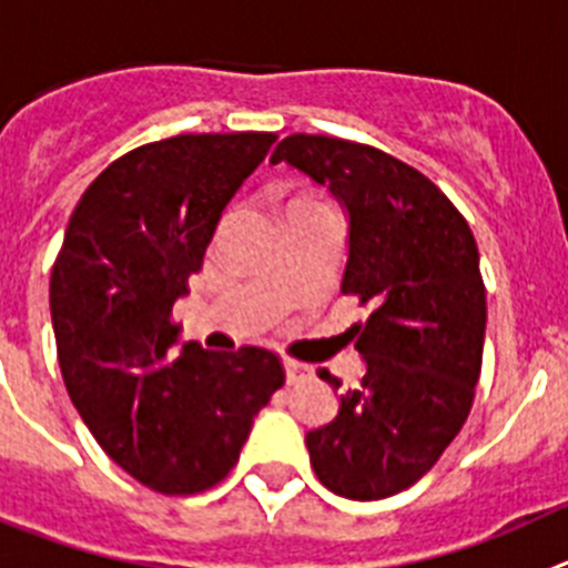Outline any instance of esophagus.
I'll use <instances>...</instances> for the list:
<instances>
[{"label":"esophagus","instance_id":"obj_1","mask_svg":"<svg viewBox=\"0 0 568 568\" xmlns=\"http://www.w3.org/2000/svg\"><path fill=\"white\" fill-rule=\"evenodd\" d=\"M283 367H285V379H288V385H294V382H305L311 379V365H305V362H296V359H288L285 356L283 359Z\"/></svg>","mask_w":568,"mask_h":568}]
</instances>
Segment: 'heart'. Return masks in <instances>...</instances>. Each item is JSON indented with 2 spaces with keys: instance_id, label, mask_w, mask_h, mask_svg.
<instances>
[{
  "instance_id": "heart-1",
  "label": "heart",
  "mask_w": 568,
  "mask_h": 568,
  "mask_svg": "<svg viewBox=\"0 0 568 568\" xmlns=\"http://www.w3.org/2000/svg\"><path fill=\"white\" fill-rule=\"evenodd\" d=\"M294 203H322L320 201V197H311V195H300V197H296V201ZM294 203H291V206H294Z\"/></svg>"
}]
</instances>
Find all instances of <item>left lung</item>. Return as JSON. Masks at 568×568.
<instances>
[{
  "label": "left lung",
  "mask_w": 568,
  "mask_h": 568,
  "mask_svg": "<svg viewBox=\"0 0 568 568\" xmlns=\"http://www.w3.org/2000/svg\"><path fill=\"white\" fill-rule=\"evenodd\" d=\"M280 161L347 209L342 294L371 311L351 328L367 371L334 422L305 436L311 467L331 493L387 498L430 473L473 407L487 328L478 246L430 178L376 146L296 132ZM320 379L342 385L328 371Z\"/></svg>",
  "instance_id": "obj_1"
}]
</instances>
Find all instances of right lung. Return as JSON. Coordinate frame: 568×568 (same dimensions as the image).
Instances as JSON below:
<instances>
[{
    "label": "right lung",
    "mask_w": 568,
    "mask_h": 568,
    "mask_svg": "<svg viewBox=\"0 0 568 568\" xmlns=\"http://www.w3.org/2000/svg\"><path fill=\"white\" fill-rule=\"evenodd\" d=\"M274 141L203 132L126 152L87 186L53 263L50 316L70 402L106 456L155 493L221 484L285 382L268 347H178L172 320L223 209Z\"/></svg>",
    "instance_id": "1"
}]
</instances>
